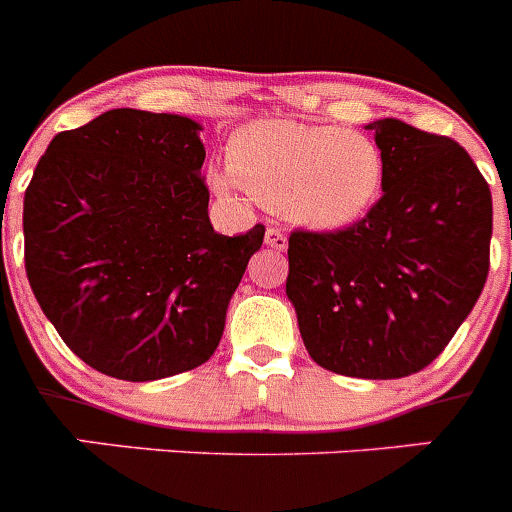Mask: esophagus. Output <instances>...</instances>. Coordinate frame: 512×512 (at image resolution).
<instances>
[{"label":"esophagus","instance_id":"1","mask_svg":"<svg viewBox=\"0 0 512 512\" xmlns=\"http://www.w3.org/2000/svg\"><path fill=\"white\" fill-rule=\"evenodd\" d=\"M266 246L277 248V251H284L287 248V235L279 228H266Z\"/></svg>","mask_w":512,"mask_h":512}]
</instances>
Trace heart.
Listing matches in <instances>:
<instances>
[{
	"mask_svg": "<svg viewBox=\"0 0 512 512\" xmlns=\"http://www.w3.org/2000/svg\"><path fill=\"white\" fill-rule=\"evenodd\" d=\"M228 164L233 176L217 179V187H243L312 230L359 223L384 189L377 140L341 125L259 122L235 135Z\"/></svg>",
	"mask_w": 512,
	"mask_h": 512,
	"instance_id": "obj_1",
	"label": "heart"
}]
</instances>
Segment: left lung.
Listing matches in <instances>:
<instances>
[{"instance_id": "1", "label": "left lung", "mask_w": 512, "mask_h": 512, "mask_svg": "<svg viewBox=\"0 0 512 512\" xmlns=\"http://www.w3.org/2000/svg\"><path fill=\"white\" fill-rule=\"evenodd\" d=\"M369 130L384 194L348 228L292 230L287 297L315 364L400 379L449 346L482 295L492 194L456 140L392 117Z\"/></svg>"}]
</instances>
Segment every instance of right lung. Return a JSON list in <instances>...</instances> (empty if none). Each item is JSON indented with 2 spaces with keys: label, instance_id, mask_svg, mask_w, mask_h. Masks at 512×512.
<instances>
[{
  "label": "right lung",
  "instance_id": "right-lung-1",
  "mask_svg": "<svg viewBox=\"0 0 512 512\" xmlns=\"http://www.w3.org/2000/svg\"><path fill=\"white\" fill-rule=\"evenodd\" d=\"M200 125L110 110L51 140L27 184L25 271L63 343L125 382L205 364L264 225L220 235Z\"/></svg>",
  "mask_w": 512,
  "mask_h": 512
}]
</instances>
